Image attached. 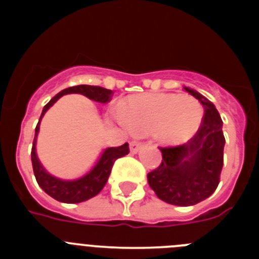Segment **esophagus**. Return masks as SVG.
<instances>
[{
  "label": "esophagus",
  "instance_id": "34e87169",
  "mask_svg": "<svg viewBox=\"0 0 259 259\" xmlns=\"http://www.w3.org/2000/svg\"><path fill=\"white\" fill-rule=\"evenodd\" d=\"M144 144L140 143V141H132L131 144H130V150H131V153H137L140 149H143Z\"/></svg>",
  "mask_w": 259,
  "mask_h": 259
}]
</instances>
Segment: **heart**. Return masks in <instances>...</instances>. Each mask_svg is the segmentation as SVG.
Masks as SVG:
<instances>
[{"mask_svg":"<svg viewBox=\"0 0 259 259\" xmlns=\"http://www.w3.org/2000/svg\"><path fill=\"white\" fill-rule=\"evenodd\" d=\"M202 116V106L191 96L153 93L132 97L119 120L135 132L153 131L164 144H179L197 131Z\"/></svg>","mask_w":259,"mask_h":259,"instance_id":"1","label":"heart"}]
</instances>
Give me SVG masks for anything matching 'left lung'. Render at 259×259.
Masks as SVG:
<instances>
[{
	"mask_svg": "<svg viewBox=\"0 0 259 259\" xmlns=\"http://www.w3.org/2000/svg\"><path fill=\"white\" fill-rule=\"evenodd\" d=\"M203 106L197 134L183 145L159 148L161 164L148 174V183L158 198L176 206H192L215 192L223 167L226 139L221 115L214 104L185 87Z\"/></svg>",
	"mask_w": 259,
	"mask_h": 259,
	"instance_id": "obj_1",
	"label": "left lung"
}]
</instances>
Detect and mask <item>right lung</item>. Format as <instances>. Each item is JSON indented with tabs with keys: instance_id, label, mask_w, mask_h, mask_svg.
<instances>
[{
	"instance_id": "1",
	"label": "right lung",
	"mask_w": 259,
	"mask_h": 259,
	"mask_svg": "<svg viewBox=\"0 0 259 259\" xmlns=\"http://www.w3.org/2000/svg\"><path fill=\"white\" fill-rule=\"evenodd\" d=\"M70 93H79V95L88 97L89 100H93V101L100 102V104H106L111 100L114 92L110 89L97 85H75L63 89L58 95L54 96L42 109V113H41L38 123L35 128V139H33V144H32L31 159L37 184L40 185L41 189L45 193H48L50 197L59 201V202L79 203L95 197L102 191L107 179H109L114 162L118 158L127 155L130 153V148H128V143H125L120 146H116V148L105 149L92 170L76 180H62L56 176L50 175L40 163L37 154H36V140H37L38 130H40V122L44 114L49 110V107L54 105V102L58 101L62 96L70 95Z\"/></svg>"
}]
</instances>
